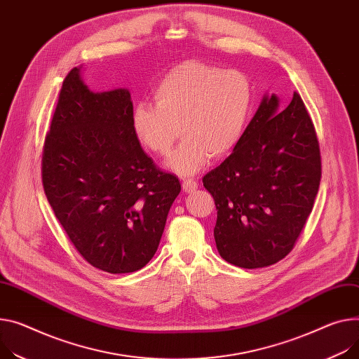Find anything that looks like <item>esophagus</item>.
<instances>
[{
  "label": "esophagus",
  "instance_id": "obj_1",
  "mask_svg": "<svg viewBox=\"0 0 359 359\" xmlns=\"http://www.w3.org/2000/svg\"><path fill=\"white\" fill-rule=\"evenodd\" d=\"M198 188V182L196 180H191V178H187L182 181V189L185 192H192L196 191Z\"/></svg>",
  "mask_w": 359,
  "mask_h": 359
}]
</instances>
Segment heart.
<instances>
[{
    "mask_svg": "<svg viewBox=\"0 0 359 359\" xmlns=\"http://www.w3.org/2000/svg\"><path fill=\"white\" fill-rule=\"evenodd\" d=\"M154 106L140 103L132 114L136 140L149 152L168 156L181 175L200 171L210 158L227 156L240 142L253 103V86L238 70L203 62L172 67L152 90Z\"/></svg>",
    "mask_w": 359,
    "mask_h": 359,
    "instance_id": "1",
    "label": "heart"
}]
</instances>
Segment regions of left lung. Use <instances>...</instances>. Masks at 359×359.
<instances>
[{"instance_id":"left-lung-1","label":"left lung","mask_w":359,"mask_h":359,"mask_svg":"<svg viewBox=\"0 0 359 359\" xmlns=\"http://www.w3.org/2000/svg\"><path fill=\"white\" fill-rule=\"evenodd\" d=\"M322 177L318 135L299 93L264 97L240 142L203 184L214 198L219 256L259 269L285 259L305 229Z\"/></svg>"}]
</instances>
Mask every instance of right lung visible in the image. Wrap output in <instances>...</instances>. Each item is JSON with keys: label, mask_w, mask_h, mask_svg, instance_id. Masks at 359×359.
<instances>
[{"label": "right lung", "mask_w": 359, "mask_h": 359, "mask_svg": "<svg viewBox=\"0 0 359 359\" xmlns=\"http://www.w3.org/2000/svg\"><path fill=\"white\" fill-rule=\"evenodd\" d=\"M126 89L93 93L63 80L41 154L46 197L79 255L119 274L154 257L181 184L142 151Z\"/></svg>", "instance_id": "1"}]
</instances>
